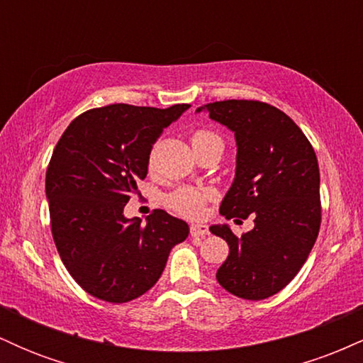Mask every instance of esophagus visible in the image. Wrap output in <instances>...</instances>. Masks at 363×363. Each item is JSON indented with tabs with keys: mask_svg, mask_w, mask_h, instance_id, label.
<instances>
[{
	"mask_svg": "<svg viewBox=\"0 0 363 363\" xmlns=\"http://www.w3.org/2000/svg\"><path fill=\"white\" fill-rule=\"evenodd\" d=\"M208 234H210V232H208L206 225H203V223H193V225H191V235H193V237H205Z\"/></svg>",
	"mask_w": 363,
	"mask_h": 363,
	"instance_id": "esophagus-1",
	"label": "esophagus"
}]
</instances>
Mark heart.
Instances as JSON below:
<instances>
[{
    "instance_id": "heart-1",
    "label": "heart",
    "mask_w": 363,
    "mask_h": 363,
    "mask_svg": "<svg viewBox=\"0 0 363 363\" xmlns=\"http://www.w3.org/2000/svg\"><path fill=\"white\" fill-rule=\"evenodd\" d=\"M193 148L205 147V145L211 143H222V140L218 136L213 135V133L205 131V129H199L193 135ZM213 198V191L211 189H198V187H179V189L174 191L167 196V205L172 208L177 213L189 216V218H194V216H199L203 213V206L208 199Z\"/></svg>"
}]
</instances>
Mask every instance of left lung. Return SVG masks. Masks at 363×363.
<instances>
[{
	"label": "left lung",
	"mask_w": 363,
	"mask_h": 363,
	"mask_svg": "<svg viewBox=\"0 0 363 363\" xmlns=\"http://www.w3.org/2000/svg\"><path fill=\"white\" fill-rule=\"evenodd\" d=\"M201 111L235 136V177L220 213L237 223L254 216L240 237L227 223L210 227L230 249L216 280L235 297L262 301L294 280L318 239V158L302 129L269 104L223 101Z\"/></svg>",
	"instance_id": "8db88e82"
}]
</instances>
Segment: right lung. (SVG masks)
<instances>
[{
    "label": "right lung",
    "instance_id": "right-lung-1",
    "mask_svg": "<svg viewBox=\"0 0 363 363\" xmlns=\"http://www.w3.org/2000/svg\"><path fill=\"white\" fill-rule=\"evenodd\" d=\"M128 104L90 109L72 121L54 148L45 196L52 239L74 281L101 301L138 298L158 281L170 249L189 225L155 210L126 218L124 206L148 174V160L165 128L189 109Z\"/></svg>",
    "mask_w": 363,
    "mask_h": 363
}]
</instances>
